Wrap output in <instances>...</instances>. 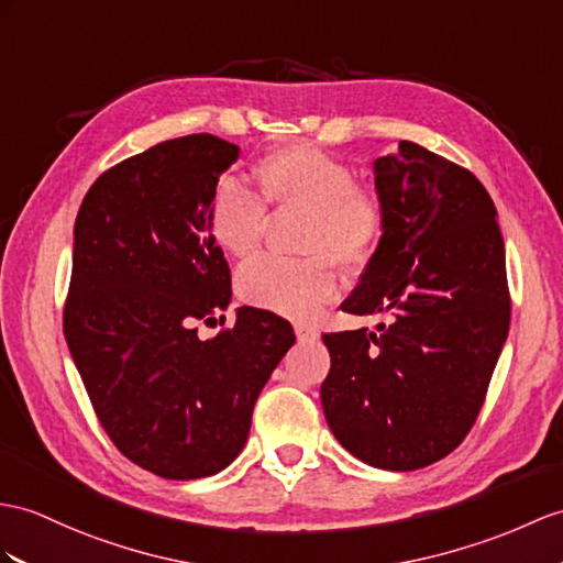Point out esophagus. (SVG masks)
Returning a JSON list of instances; mask_svg holds the SVG:
<instances>
[{"instance_id": "esophagus-1", "label": "esophagus", "mask_w": 563, "mask_h": 563, "mask_svg": "<svg viewBox=\"0 0 563 563\" xmlns=\"http://www.w3.org/2000/svg\"><path fill=\"white\" fill-rule=\"evenodd\" d=\"M296 336L300 344H312V341L320 339V329L312 327V324H306V322H298L296 324Z\"/></svg>"}]
</instances>
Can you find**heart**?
I'll list each match as a JSON object with an SVG mask.
<instances>
[{"mask_svg":"<svg viewBox=\"0 0 563 563\" xmlns=\"http://www.w3.org/2000/svg\"><path fill=\"white\" fill-rule=\"evenodd\" d=\"M255 190L222 178L208 205L212 241L236 260L257 253L267 229V206L308 214L300 241L306 260L260 257L239 274L236 289L260 310L308 320L336 289V267L355 272L373 263L389 231V210L373 188L355 184L346 162L310 143L274 150L257 162Z\"/></svg>","mask_w":563,"mask_h":563,"instance_id":"b5f03b06","label":"heart"}]
</instances>
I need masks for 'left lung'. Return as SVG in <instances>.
Instances as JSON below:
<instances>
[{"label":"left lung","instance_id":"left-lung-1","mask_svg":"<svg viewBox=\"0 0 563 563\" xmlns=\"http://www.w3.org/2000/svg\"><path fill=\"white\" fill-rule=\"evenodd\" d=\"M389 231L341 310L385 314L377 332L322 334V408L339 444L385 471H418L471 432L511 294L497 208L477 176L410 141L375 162Z\"/></svg>","mask_w":563,"mask_h":563}]
</instances>
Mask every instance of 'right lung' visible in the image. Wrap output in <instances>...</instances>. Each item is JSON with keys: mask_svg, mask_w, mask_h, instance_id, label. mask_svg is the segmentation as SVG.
<instances>
[{"mask_svg": "<svg viewBox=\"0 0 563 563\" xmlns=\"http://www.w3.org/2000/svg\"><path fill=\"white\" fill-rule=\"evenodd\" d=\"M239 147L210 133L164 141L102 172L74 227L64 336L112 444L167 479L208 477L249 440L253 406L294 346L291 322L239 308L208 205Z\"/></svg>", "mask_w": 563, "mask_h": 563, "instance_id": "right-lung-1", "label": "right lung"}]
</instances>
